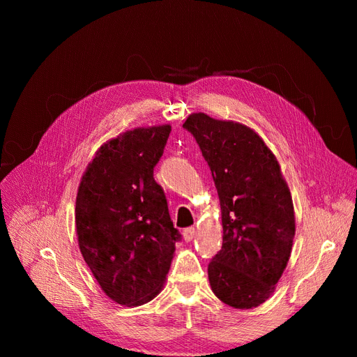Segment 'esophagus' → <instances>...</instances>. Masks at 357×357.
<instances>
[{"instance_id":"obj_1","label":"esophagus","mask_w":357,"mask_h":357,"mask_svg":"<svg viewBox=\"0 0 357 357\" xmlns=\"http://www.w3.org/2000/svg\"><path fill=\"white\" fill-rule=\"evenodd\" d=\"M194 237H195V229L194 227H188V229L183 230L185 241H191Z\"/></svg>"}]
</instances>
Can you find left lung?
<instances>
[{"label":"left lung","instance_id":"left-lung-1","mask_svg":"<svg viewBox=\"0 0 357 357\" xmlns=\"http://www.w3.org/2000/svg\"><path fill=\"white\" fill-rule=\"evenodd\" d=\"M208 163L220 198L222 246L208 265L215 296L234 308L265 303L282 276L295 236L280 167L255 131L198 112L183 123Z\"/></svg>","mask_w":357,"mask_h":357}]
</instances>
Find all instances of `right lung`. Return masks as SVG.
I'll list each match as a JSON object with an SVG mask.
<instances>
[{"mask_svg": "<svg viewBox=\"0 0 357 357\" xmlns=\"http://www.w3.org/2000/svg\"><path fill=\"white\" fill-rule=\"evenodd\" d=\"M171 126L135 128L97 152L78 188L75 224L84 260L102 291L126 307L159 294L181 233L153 169Z\"/></svg>", "mask_w": 357, "mask_h": 357, "instance_id": "right-lung-1", "label": "right lung"}]
</instances>
